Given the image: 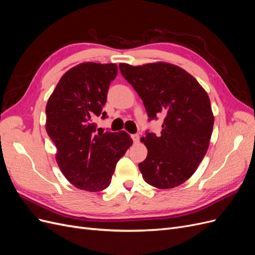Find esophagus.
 <instances>
[{"label":"esophagus","mask_w":255,"mask_h":255,"mask_svg":"<svg viewBox=\"0 0 255 255\" xmlns=\"http://www.w3.org/2000/svg\"><path fill=\"white\" fill-rule=\"evenodd\" d=\"M130 137H132V139L135 143L139 141V135H138V134H133V135H130Z\"/></svg>","instance_id":"esophagus-1"}]
</instances>
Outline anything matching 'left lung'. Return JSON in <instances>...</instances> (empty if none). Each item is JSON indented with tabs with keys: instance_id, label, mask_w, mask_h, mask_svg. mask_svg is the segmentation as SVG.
<instances>
[{
	"instance_id": "obj_1",
	"label": "left lung",
	"mask_w": 255,
	"mask_h": 255,
	"mask_svg": "<svg viewBox=\"0 0 255 255\" xmlns=\"http://www.w3.org/2000/svg\"><path fill=\"white\" fill-rule=\"evenodd\" d=\"M142 100L149 121L164 116L160 134L145 133L148 149L138 165L143 180L159 189L179 186L195 173L205 156L214 126L211 101L198 81L167 63L119 65Z\"/></svg>"
}]
</instances>
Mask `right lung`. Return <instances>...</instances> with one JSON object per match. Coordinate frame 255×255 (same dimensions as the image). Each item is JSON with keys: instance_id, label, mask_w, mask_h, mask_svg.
I'll return each mask as SVG.
<instances>
[{"instance_id": "right-lung-1", "label": "right lung", "mask_w": 255, "mask_h": 255, "mask_svg": "<svg viewBox=\"0 0 255 255\" xmlns=\"http://www.w3.org/2000/svg\"><path fill=\"white\" fill-rule=\"evenodd\" d=\"M117 73L116 64L75 66L61 76L45 107V129L57 149L58 167L83 190L109 187L118 160L133 143L125 130L103 133L95 123L106 118L102 107Z\"/></svg>"}]
</instances>
